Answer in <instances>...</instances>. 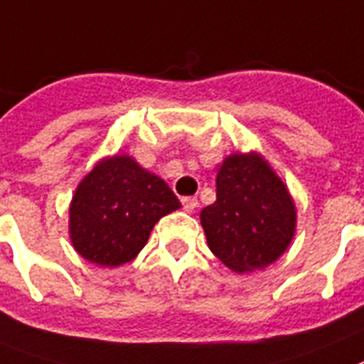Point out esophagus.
<instances>
[{
  "instance_id": "34e87169",
  "label": "esophagus",
  "mask_w": 364,
  "mask_h": 364,
  "mask_svg": "<svg viewBox=\"0 0 364 364\" xmlns=\"http://www.w3.org/2000/svg\"><path fill=\"white\" fill-rule=\"evenodd\" d=\"M182 206H184L186 212H193L199 206V200H197V197H184L182 199Z\"/></svg>"
}]
</instances>
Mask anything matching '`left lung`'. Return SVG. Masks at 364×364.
Listing matches in <instances>:
<instances>
[{
	"instance_id": "left-lung-1",
	"label": "left lung",
	"mask_w": 364,
	"mask_h": 364,
	"mask_svg": "<svg viewBox=\"0 0 364 364\" xmlns=\"http://www.w3.org/2000/svg\"><path fill=\"white\" fill-rule=\"evenodd\" d=\"M210 251L229 269L268 268L292 243L297 210L292 195L258 152H234L218 167L215 203L200 212Z\"/></svg>"
}]
</instances>
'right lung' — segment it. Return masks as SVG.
<instances>
[{
	"mask_svg": "<svg viewBox=\"0 0 364 364\" xmlns=\"http://www.w3.org/2000/svg\"><path fill=\"white\" fill-rule=\"evenodd\" d=\"M180 208L165 180L128 154L96 161L77 184L68 208V234L76 253L96 266L132 262L154 225Z\"/></svg>",
	"mask_w": 364,
	"mask_h": 364,
	"instance_id": "obj_1",
	"label": "right lung"
}]
</instances>
